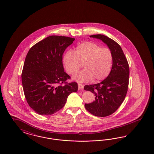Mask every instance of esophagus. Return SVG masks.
Wrapping results in <instances>:
<instances>
[{
	"instance_id": "34e87169",
	"label": "esophagus",
	"mask_w": 154,
	"mask_h": 154,
	"mask_svg": "<svg viewBox=\"0 0 154 154\" xmlns=\"http://www.w3.org/2000/svg\"><path fill=\"white\" fill-rule=\"evenodd\" d=\"M78 88H79V90H82L84 89V85L82 84H78Z\"/></svg>"
}]
</instances>
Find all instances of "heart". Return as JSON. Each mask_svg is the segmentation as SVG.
<instances>
[{"label":"heart","mask_w":154,"mask_h":154,"mask_svg":"<svg viewBox=\"0 0 154 154\" xmlns=\"http://www.w3.org/2000/svg\"><path fill=\"white\" fill-rule=\"evenodd\" d=\"M113 56L111 50L97 43L84 42L77 45L75 52L69 50L63 58L68 74L73 75L83 64L84 70L75 74L73 80L79 82H94L105 79L111 72Z\"/></svg>","instance_id":"b5f03b06"}]
</instances>
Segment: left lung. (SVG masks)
<instances>
[{"instance_id":"obj_1","label":"left lung","mask_w":154,"mask_h":154,"mask_svg":"<svg viewBox=\"0 0 154 154\" xmlns=\"http://www.w3.org/2000/svg\"><path fill=\"white\" fill-rule=\"evenodd\" d=\"M90 37L101 40L113 56L109 75L100 83L84 86L85 91L92 92L96 96L92 103L85 104L86 110L96 116L105 117L116 111L126 96L129 84V65L122 48L115 41L102 34Z\"/></svg>"}]
</instances>
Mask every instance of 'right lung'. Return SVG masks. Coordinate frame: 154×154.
Listing matches in <instances>:
<instances>
[{
    "label": "right lung",
    "instance_id": "right-lung-1",
    "mask_svg": "<svg viewBox=\"0 0 154 154\" xmlns=\"http://www.w3.org/2000/svg\"><path fill=\"white\" fill-rule=\"evenodd\" d=\"M74 40L49 36L31 47L26 57L22 73L23 92L28 104L39 115H51L60 111L68 96L78 90L77 82H66L70 77L62 64L63 53Z\"/></svg>",
    "mask_w": 154,
    "mask_h": 154
}]
</instances>
